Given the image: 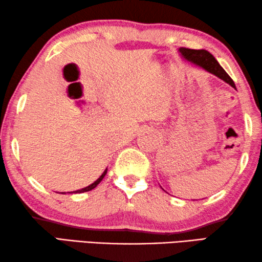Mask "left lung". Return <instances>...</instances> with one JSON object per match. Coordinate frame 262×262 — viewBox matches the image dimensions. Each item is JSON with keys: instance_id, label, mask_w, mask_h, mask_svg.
Wrapping results in <instances>:
<instances>
[{"instance_id": "1", "label": "left lung", "mask_w": 262, "mask_h": 262, "mask_svg": "<svg viewBox=\"0 0 262 262\" xmlns=\"http://www.w3.org/2000/svg\"><path fill=\"white\" fill-rule=\"evenodd\" d=\"M179 52L181 53L182 57L186 60H188V61H190L191 63H194V65L203 68V70H205L207 72L216 75L217 78L225 81V82L229 83L231 87L235 88L233 80L230 78L228 73L224 71V68L218 63L215 57H213L210 52H208V51L191 50V49H186V47H180Z\"/></svg>"}]
</instances>
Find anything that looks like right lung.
<instances>
[{
  "mask_svg": "<svg viewBox=\"0 0 262 262\" xmlns=\"http://www.w3.org/2000/svg\"><path fill=\"white\" fill-rule=\"evenodd\" d=\"M106 171H108V168H106L104 171H103V174L101 175L100 178H98L95 182L94 183H92L91 186H88V187H85V188H82V189H79V190H75V191H71L70 194H73V192H74V194H81V192H84V191H89V190H92V189H94V188H95L98 183H100L102 180H103V178L105 177V174H106ZM61 194H65V192H61Z\"/></svg>",
  "mask_w": 262,
  "mask_h": 262,
  "instance_id": "1",
  "label": "right lung"
}]
</instances>
